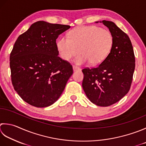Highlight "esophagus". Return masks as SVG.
Instances as JSON below:
<instances>
[{"instance_id":"obj_1","label":"esophagus","mask_w":146,"mask_h":146,"mask_svg":"<svg viewBox=\"0 0 146 146\" xmlns=\"http://www.w3.org/2000/svg\"><path fill=\"white\" fill-rule=\"evenodd\" d=\"M73 69L74 71H77V70H80V68H79L78 66H76L73 65Z\"/></svg>"}]
</instances>
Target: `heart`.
I'll return each mask as SVG.
<instances>
[{"instance_id": "heart-1", "label": "heart", "mask_w": 146, "mask_h": 146, "mask_svg": "<svg viewBox=\"0 0 146 146\" xmlns=\"http://www.w3.org/2000/svg\"><path fill=\"white\" fill-rule=\"evenodd\" d=\"M113 42L110 31L98 26H82L70 31L69 37L61 36L57 42L59 56L69 61L77 54V64L90 62L91 64L101 63L109 54Z\"/></svg>"}]
</instances>
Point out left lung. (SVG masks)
<instances>
[{"label": "left lung", "instance_id": "left-lung-1", "mask_svg": "<svg viewBox=\"0 0 146 146\" xmlns=\"http://www.w3.org/2000/svg\"><path fill=\"white\" fill-rule=\"evenodd\" d=\"M113 42L110 54L96 68L82 70V87L88 99L97 106L116 103L129 91L135 66L133 48L127 33L112 21L103 20Z\"/></svg>", "mask_w": 146, "mask_h": 146}]
</instances>
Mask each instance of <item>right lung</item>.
Segmentation results:
<instances>
[{"instance_id": "right-lung-1", "label": "right lung", "mask_w": 146, "mask_h": 146, "mask_svg": "<svg viewBox=\"0 0 146 146\" xmlns=\"http://www.w3.org/2000/svg\"><path fill=\"white\" fill-rule=\"evenodd\" d=\"M70 26L35 22L20 35L10 54L11 81L21 98L37 108L54 104L73 74L69 62L58 56L56 39Z\"/></svg>"}]
</instances>
